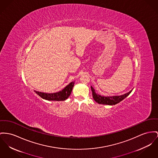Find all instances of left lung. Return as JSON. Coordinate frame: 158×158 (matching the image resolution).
Returning <instances> with one entry per match:
<instances>
[{
    "label": "left lung",
    "mask_w": 158,
    "mask_h": 158,
    "mask_svg": "<svg viewBox=\"0 0 158 158\" xmlns=\"http://www.w3.org/2000/svg\"><path fill=\"white\" fill-rule=\"evenodd\" d=\"M91 89L92 92L94 99L97 103L99 104L108 105H116L117 104L119 103L120 101H122L125 98H126V97L131 93V92L133 90L132 89L129 92L123 95L104 96L97 94L95 92V90L92 86H91Z\"/></svg>",
    "instance_id": "left-lung-1"
}]
</instances>
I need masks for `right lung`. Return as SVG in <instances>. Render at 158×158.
Segmentation results:
<instances>
[{"label": "right lung", "mask_w": 158, "mask_h": 158, "mask_svg": "<svg viewBox=\"0 0 158 158\" xmlns=\"http://www.w3.org/2000/svg\"><path fill=\"white\" fill-rule=\"evenodd\" d=\"M74 83H75V81H73L68 85H67L62 90L58 92L53 93V94L44 93L41 92H38L36 90H34V92L37 95L41 97L42 99L47 101H65L66 99H68V97L71 95L73 89L74 87Z\"/></svg>", "instance_id": "1"}]
</instances>
